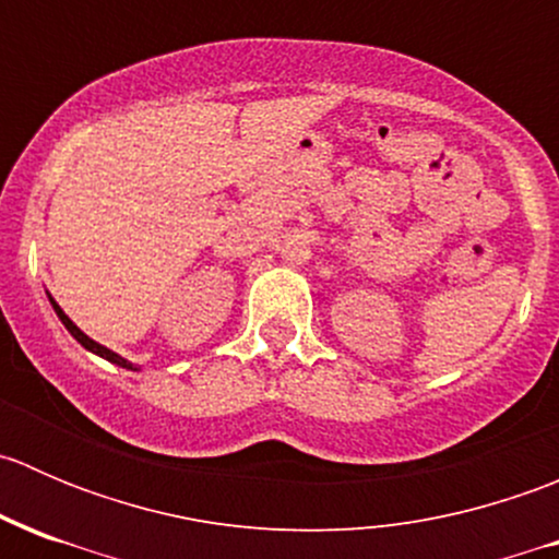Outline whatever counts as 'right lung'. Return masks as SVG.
Returning a JSON list of instances; mask_svg holds the SVG:
<instances>
[{
	"instance_id": "1",
	"label": "right lung",
	"mask_w": 559,
	"mask_h": 559,
	"mask_svg": "<svg viewBox=\"0 0 559 559\" xmlns=\"http://www.w3.org/2000/svg\"><path fill=\"white\" fill-rule=\"evenodd\" d=\"M50 302H53V300H50ZM53 311H56V313H59L61 324H64V326H67V330H70V335H72V337H75V341H78V343H81V346H83V348H88V352L99 354V357H105V359H107V362H116V365H121V368H127V370H138V368H132V365H129V362H127V359H121V357H118V354H112V352H110V348L99 346V343H97V341H92V337H88V335H83V332H81V330H78V326H75V324H72V321H70V316H67L64 311H61V308H59V306H56V302H53Z\"/></svg>"
}]
</instances>
